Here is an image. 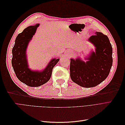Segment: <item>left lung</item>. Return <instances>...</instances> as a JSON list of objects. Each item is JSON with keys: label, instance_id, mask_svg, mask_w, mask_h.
Masks as SVG:
<instances>
[{"label": "left lung", "instance_id": "obj_1", "mask_svg": "<svg viewBox=\"0 0 125 125\" xmlns=\"http://www.w3.org/2000/svg\"><path fill=\"white\" fill-rule=\"evenodd\" d=\"M88 42L95 47L84 57L70 59V73L72 81L84 88H92L105 80L113 64V49L108 37L99 32L90 36Z\"/></svg>", "mask_w": 125, "mask_h": 125}]
</instances>
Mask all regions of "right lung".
Here are the masks:
<instances>
[{
    "mask_svg": "<svg viewBox=\"0 0 125 125\" xmlns=\"http://www.w3.org/2000/svg\"><path fill=\"white\" fill-rule=\"evenodd\" d=\"M39 25V23H37L29 26L19 34L12 51L11 62L17 77L21 82L31 87L39 86L47 82L51 77L52 69L59 60V58L52 59L46 67L40 71L29 68L26 51Z\"/></svg>",
    "mask_w": 125,
    "mask_h": 125,
    "instance_id": "add662e5",
    "label": "right lung"
}]
</instances>
